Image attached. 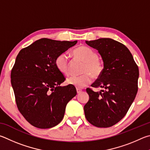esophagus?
<instances>
[{"label": "esophagus", "mask_w": 150, "mask_h": 150, "mask_svg": "<svg viewBox=\"0 0 150 150\" xmlns=\"http://www.w3.org/2000/svg\"><path fill=\"white\" fill-rule=\"evenodd\" d=\"M76 91H77V93H78V94H79V93H80L81 92H82V90H81V89H79V88H77L76 89Z\"/></svg>", "instance_id": "34e87169"}]
</instances>
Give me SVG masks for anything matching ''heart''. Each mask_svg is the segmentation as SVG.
Listing matches in <instances>:
<instances>
[{
    "label": "heart",
    "instance_id": "1",
    "mask_svg": "<svg viewBox=\"0 0 150 150\" xmlns=\"http://www.w3.org/2000/svg\"><path fill=\"white\" fill-rule=\"evenodd\" d=\"M74 54L79 59L85 61L82 72L80 76L73 75L67 79V83L76 88H82L88 86L94 78H99L103 71V64L99 59L97 52L90 47L80 46L74 51ZM55 65L62 74H68L69 73V60L68 55L66 52L59 54L55 59Z\"/></svg>",
    "mask_w": 150,
    "mask_h": 150
}]
</instances>
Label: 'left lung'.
<instances>
[{
    "label": "left lung",
    "instance_id": "1",
    "mask_svg": "<svg viewBox=\"0 0 150 150\" xmlns=\"http://www.w3.org/2000/svg\"><path fill=\"white\" fill-rule=\"evenodd\" d=\"M98 50L103 60L101 75L91 84L103 90L95 92L88 88L90 99L84 109L88 121L97 127L107 128L119 122L129 109L138 92L139 69L125 45L110 38L86 41Z\"/></svg>",
    "mask_w": 150,
    "mask_h": 150
}]
</instances>
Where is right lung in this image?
Returning <instances> with one entry per match:
<instances>
[{
	"label": "right lung",
	"instance_id": "obj_1",
	"mask_svg": "<svg viewBox=\"0 0 150 150\" xmlns=\"http://www.w3.org/2000/svg\"><path fill=\"white\" fill-rule=\"evenodd\" d=\"M77 41L42 38L22 49L11 70V83L20 113L33 127L49 128L62 120L66 106L77 91L74 86H59L64 75L55 59Z\"/></svg>",
	"mask_w": 150,
	"mask_h": 150
}]
</instances>
